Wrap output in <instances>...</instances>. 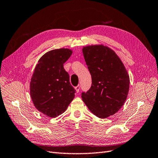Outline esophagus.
<instances>
[{
	"label": "esophagus",
	"instance_id": "obj_1",
	"mask_svg": "<svg viewBox=\"0 0 158 158\" xmlns=\"http://www.w3.org/2000/svg\"><path fill=\"white\" fill-rule=\"evenodd\" d=\"M79 89H80V86H79V85H77V86L75 87V90H76V92L77 93H79Z\"/></svg>",
	"mask_w": 158,
	"mask_h": 158
}]
</instances>
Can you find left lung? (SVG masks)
<instances>
[{
	"label": "left lung",
	"mask_w": 158,
	"mask_h": 158,
	"mask_svg": "<svg viewBox=\"0 0 158 158\" xmlns=\"http://www.w3.org/2000/svg\"><path fill=\"white\" fill-rule=\"evenodd\" d=\"M86 64L91 75L92 85L82 100L98 118H106L116 113L127 100L130 78L119 57L110 48L92 45L83 48Z\"/></svg>",
	"instance_id": "left-lung-1"
}]
</instances>
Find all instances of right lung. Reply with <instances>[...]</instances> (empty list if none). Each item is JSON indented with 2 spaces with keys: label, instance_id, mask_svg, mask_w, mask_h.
Wrapping results in <instances>:
<instances>
[{
  "label": "right lung",
  "instance_id": "right-lung-1",
  "mask_svg": "<svg viewBox=\"0 0 158 158\" xmlns=\"http://www.w3.org/2000/svg\"><path fill=\"white\" fill-rule=\"evenodd\" d=\"M72 50L53 49L44 54L35 67L30 81V96L34 105L44 114L55 118L67 110L75 97V89L64 64Z\"/></svg>",
  "mask_w": 158,
  "mask_h": 158
}]
</instances>
